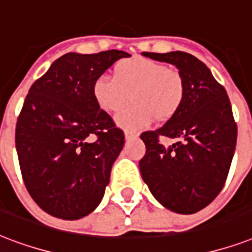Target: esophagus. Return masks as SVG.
<instances>
[{"label": "esophagus", "mask_w": 252, "mask_h": 252, "mask_svg": "<svg viewBox=\"0 0 252 252\" xmlns=\"http://www.w3.org/2000/svg\"><path fill=\"white\" fill-rule=\"evenodd\" d=\"M124 136H126V140H129V139H134V137H137L139 134L134 133V132H129V130H126V132H124Z\"/></svg>", "instance_id": "obj_1"}]
</instances>
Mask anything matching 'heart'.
Listing matches in <instances>:
<instances>
[{
    "label": "heart",
    "instance_id": "b5f03b06",
    "mask_svg": "<svg viewBox=\"0 0 252 252\" xmlns=\"http://www.w3.org/2000/svg\"><path fill=\"white\" fill-rule=\"evenodd\" d=\"M185 79L177 68L144 57L123 59L115 64L113 78L99 76L92 84V97L104 112H118V126L140 129L155 119L168 122L178 113L185 99Z\"/></svg>",
    "mask_w": 252,
    "mask_h": 252
}]
</instances>
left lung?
<instances>
[{"label":"left lung","instance_id":"left-lung-1","mask_svg":"<svg viewBox=\"0 0 252 252\" xmlns=\"http://www.w3.org/2000/svg\"><path fill=\"white\" fill-rule=\"evenodd\" d=\"M144 57L174 64L185 79L178 113L156 130L141 133L147 147L140 172L153 197L169 210L193 214L223 188L237 144V123L223 86L206 64L184 51ZM161 135L180 140L165 147Z\"/></svg>","mask_w":252,"mask_h":252}]
</instances>
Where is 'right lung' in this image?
Masks as SVG:
<instances>
[{
	"instance_id": "right-lung-1",
	"label": "right lung",
	"mask_w": 252,
	"mask_h": 252,
	"mask_svg": "<svg viewBox=\"0 0 252 252\" xmlns=\"http://www.w3.org/2000/svg\"><path fill=\"white\" fill-rule=\"evenodd\" d=\"M120 50L68 53L34 82L17 126L15 148L29 194L47 214L79 220L100 203L124 132L92 97V84Z\"/></svg>"
}]
</instances>
